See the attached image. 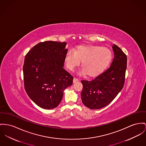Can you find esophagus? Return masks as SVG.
Segmentation results:
<instances>
[{
    "instance_id": "34e87169",
    "label": "esophagus",
    "mask_w": 146,
    "mask_h": 146,
    "mask_svg": "<svg viewBox=\"0 0 146 146\" xmlns=\"http://www.w3.org/2000/svg\"><path fill=\"white\" fill-rule=\"evenodd\" d=\"M78 81V80L77 78H74V79H73V82H74V83H75V82H76Z\"/></svg>"
}]
</instances>
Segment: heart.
I'll return each mask as SVG.
<instances>
[{"label": "heart", "mask_w": 146, "mask_h": 146, "mask_svg": "<svg viewBox=\"0 0 146 146\" xmlns=\"http://www.w3.org/2000/svg\"><path fill=\"white\" fill-rule=\"evenodd\" d=\"M112 58V52L107 48L93 45H80L74 51L69 49L66 52L65 62L66 68L72 71L82 61L80 73L95 77L107 68Z\"/></svg>", "instance_id": "b5f03b06"}]
</instances>
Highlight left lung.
I'll list each match as a JSON object with an SVG mask.
<instances>
[{
  "instance_id": "obj_1",
  "label": "left lung",
  "mask_w": 146,
  "mask_h": 146,
  "mask_svg": "<svg viewBox=\"0 0 146 146\" xmlns=\"http://www.w3.org/2000/svg\"><path fill=\"white\" fill-rule=\"evenodd\" d=\"M114 58L110 67L91 81L82 80L81 100L86 107L95 110L105 107L116 97L123 87L127 68L126 54L115 44Z\"/></svg>"
}]
</instances>
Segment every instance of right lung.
<instances>
[{
	"instance_id": "right-lung-1",
	"label": "right lung",
	"mask_w": 146,
	"mask_h": 146,
	"mask_svg": "<svg viewBox=\"0 0 146 146\" xmlns=\"http://www.w3.org/2000/svg\"><path fill=\"white\" fill-rule=\"evenodd\" d=\"M67 43L47 41L35 45L25 56L23 65L25 90L30 99L44 109L60 103L73 77L64 68Z\"/></svg>"
}]
</instances>
